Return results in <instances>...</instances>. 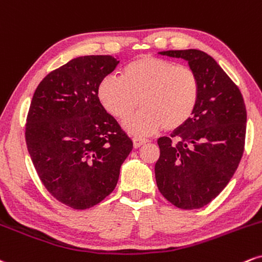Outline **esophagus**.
I'll list each match as a JSON object with an SVG mask.
<instances>
[{"instance_id":"34e87169","label":"esophagus","mask_w":262,"mask_h":262,"mask_svg":"<svg viewBox=\"0 0 262 262\" xmlns=\"http://www.w3.org/2000/svg\"><path fill=\"white\" fill-rule=\"evenodd\" d=\"M132 142H134V147L135 148H140L141 146H143V144H146L148 141L146 140V138H140V137H135L134 140H132Z\"/></svg>"}]
</instances>
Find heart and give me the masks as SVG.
<instances>
[{
	"label": "heart",
	"mask_w": 262,
	"mask_h": 262,
	"mask_svg": "<svg viewBox=\"0 0 262 262\" xmlns=\"http://www.w3.org/2000/svg\"><path fill=\"white\" fill-rule=\"evenodd\" d=\"M200 97L199 77L187 66L149 55L128 62L121 76H106L98 87L100 103L114 118L126 120L125 130L148 136L164 127L180 128L195 112Z\"/></svg>",
	"instance_id": "1"
}]
</instances>
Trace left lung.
Returning a JSON list of instances; mask_svg holds the SVG:
<instances>
[{
    "label": "left lung",
    "instance_id": "left-lung-1",
    "mask_svg": "<svg viewBox=\"0 0 262 262\" xmlns=\"http://www.w3.org/2000/svg\"><path fill=\"white\" fill-rule=\"evenodd\" d=\"M158 54L187 61L199 77L200 97L189 121L170 137L158 140L157 186L177 207L201 208L227 186L242 159L247 131L244 99L206 52L187 49Z\"/></svg>",
    "mask_w": 262,
    "mask_h": 262
}]
</instances>
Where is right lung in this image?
<instances>
[{
  "mask_svg": "<svg viewBox=\"0 0 262 262\" xmlns=\"http://www.w3.org/2000/svg\"><path fill=\"white\" fill-rule=\"evenodd\" d=\"M118 63L109 55L72 58L40 82L30 103L26 141L34 167L46 190L75 210L113 192L134 147L98 98Z\"/></svg>",
  "mask_w": 262,
  "mask_h": 262,
  "instance_id": "add662e5",
  "label": "right lung"
}]
</instances>
